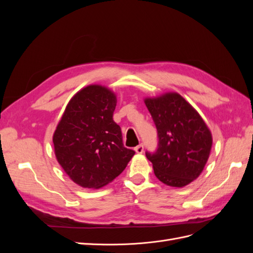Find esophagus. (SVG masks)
Masks as SVG:
<instances>
[{
	"instance_id": "34e87169",
	"label": "esophagus",
	"mask_w": 253,
	"mask_h": 253,
	"mask_svg": "<svg viewBox=\"0 0 253 253\" xmlns=\"http://www.w3.org/2000/svg\"><path fill=\"white\" fill-rule=\"evenodd\" d=\"M134 150H135L137 154H142V153H143V144H138Z\"/></svg>"
}]
</instances>
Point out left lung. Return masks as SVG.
I'll use <instances>...</instances> for the list:
<instances>
[{"label":"left lung","mask_w":253,"mask_h":253,"mask_svg":"<svg viewBox=\"0 0 253 253\" xmlns=\"http://www.w3.org/2000/svg\"><path fill=\"white\" fill-rule=\"evenodd\" d=\"M158 133V149L145 153L156 177L182 188L195 180L208 162L212 134L198 112L175 91L144 98Z\"/></svg>","instance_id":"1"}]
</instances>
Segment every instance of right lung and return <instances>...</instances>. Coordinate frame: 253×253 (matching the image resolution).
<instances>
[{
	"label": "right lung",
	"instance_id": "add662e5",
	"mask_svg": "<svg viewBox=\"0 0 253 253\" xmlns=\"http://www.w3.org/2000/svg\"><path fill=\"white\" fill-rule=\"evenodd\" d=\"M117 96L100 84H89L68 101L52 135L57 162L76 185L100 189L126 169L135 152L124 147L113 120Z\"/></svg>",
	"mask_w": 253,
	"mask_h": 253
}]
</instances>
